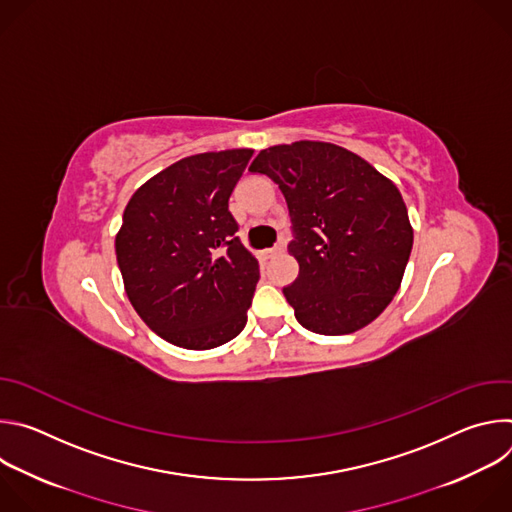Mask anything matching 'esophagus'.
<instances>
[{"label": "esophagus", "mask_w": 512, "mask_h": 512, "mask_svg": "<svg viewBox=\"0 0 512 512\" xmlns=\"http://www.w3.org/2000/svg\"><path fill=\"white\" fill-rule=\"evenodd\" d=\"M281 251H283V247H281V245H277V247H273V249H267V251H265V255H267V257H275V255H279Z\"/></svg>", "instance_id": "1"}]
</instances>
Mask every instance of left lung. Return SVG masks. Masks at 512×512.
Segmentation results:
<instances>
[{"label":"left lung","mask_w":512,"mask_h":512,"mask_svg":"<svg viewBox=\"0 0 512 512\" xmlns=\"http://www.w3.org/2000/svg\"><path fill=\"white\" fill-rule=\"evenodd\" d=\"M249 172L269 176L287 202L300 265L283 287L298 322L326 336L371 324L401 285L413 229L397 186L367 160L324 141L259 152Z\"/></svg>","instance_id":"left-lung-1"}]
</instances>
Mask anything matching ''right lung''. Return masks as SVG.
<instances>
[{"instance_id": "add662e5", "label": "right lung", "mask_w": 512, "mask_h": 512, "mask_svg": "<svg viewBox=\"0 0 512 512\" xmlns=\"http://www.w3.org/2000/svg\"><path fill=\"white\" fill-rule=\"evenodd\" d=\"M251 156L225 150L184 158L125 206L115 253L127 298L170 344L208 350L247 324L259 263L237 237L229 198Z\"/></svg>"}]
</instances>
